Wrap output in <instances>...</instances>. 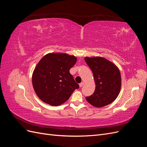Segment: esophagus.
<instances>
[{
  "label": "esophagus",
  "mask_w": 147,
  "mask_h": 147,
  "mask_svg": "<svg viewBox=\"0 0 147 147\" xmlns=\"http://www.w3.org/2000/svg\"><path fill=\"white\" fill-rule=\"evenodd\" d=\"M84 83L83 82H82V83H80L79 84V86H80V87H82V86H83V85H84Z\"/></svg>",
  "instance_id": "obj_1"
}]
</instances>
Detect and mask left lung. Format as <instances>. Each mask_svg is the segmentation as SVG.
Here are the masks:
<instances>
[{
	"label": "left lung",
	"mask_w": 147,
	"mask_h": 147,
	"mask_svg": "<svg viewBox=\"0 0 147 147\" xmlns=\"http://www.w3.org/2000/svg\"><path fill=\"white\" fill-rule=\"evenodd\" d=\"M84 61L92 70L96 83L94 93L86 97V100L96 107L111 104L121 90V78L118 68L102 57H86Z\"/></svg>",
	"instance_id": "8db88e82"
}]
</instances>
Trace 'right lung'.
I'll return each instance as SVG.
<instances>
[{"instance_id": "obj_1", "label": "right lung", "mask_w": 147, "mask_h": 147, "mask_svg": "<svg viewBox=\"0 0 147 147\" xmlns=\"http://www.w3.org/2000/svg\"><path fill=\"white\" fill-rule=\"evenodd\" d=\"M76 62L75 56L58 53H49L38 62L32 81L35 93L43 102L58 106L79 88L69 72Z\"/></svg>"}]
</instances>
